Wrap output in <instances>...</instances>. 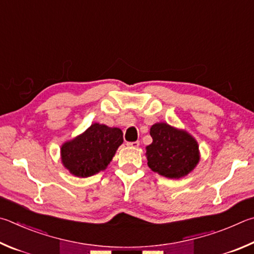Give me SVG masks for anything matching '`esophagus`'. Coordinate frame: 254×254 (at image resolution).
Instances as JSON below:
<instances>
[{
	"label": "esophagus",
	"mask_w": 254,
	"mask_h": 254,
	"mask_svg": "<svg viewBox=\"0 0 254 254\" xmlns=\"http://www.w3.org/2000/svg\"><path fill=\"white\" fill-rule=\"evenodd\" d=\"M127 144L128 145V146H132V147H137L140 145V142L139 141H134V142H127Z\"/></svg>",
	"instance_id": "obj_1"
}]
</instances>
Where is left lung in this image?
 Listing matches in <instances>:
<instances>
[{"instance_id": "1", "label": "left lung", "mask_w": 254, "mask_h": 254, "mask_svg": "<svg viewBox=\"0 0 254 254\" xmlns=\"http://www.w3.org/2000/svg\"><path fill=\"white\" fill-rule=\"evenodd\" d=\"M153 142L146 146L147 165L163 177L179 179L191 172L199 162V146L186 131H180L167 123L152 126Z\"/></svg>"}]
</instances>
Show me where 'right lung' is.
Here are the masks:
<instances>
[{"label": "right lung", "mask_w": 254, "mask_h": 254, "mask_svg": "<svg viewBox=\"0 0 254 254\" xmlns=\"http://www.w3.org/2000/svg\"><path fill=\"white\" fill-rule=\"evenodd\" d=\"M122 142L120 128L94 123L82 135L64 143L62 162L75 177H91L108 167Z\"/></svg>", "instance_id": "add662e5"}]
</instances>
